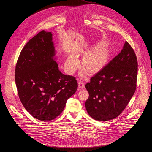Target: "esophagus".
I'll use <instances>...</instances> for the list:
<instances>
[{
	"instance_id": "1",
	"label": "esophagus",
	"mask_w": 152,
	"mask_h": 152,
	"mask_svg": "<svg viewBox=\"0 0 152 152\" xmlns=\"http://www.w3.org/2000/svg\"><path fill=\"white\" fill-rule=\"evenodd\" d=\"M84 88H85L84 83L82 80H79V82H78V88H79V90L83 89Z\"/></svg>"
}]
</instances>
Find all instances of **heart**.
<instances>
[{
  "instance_id": "obj_1",
  "label": "heart",
  "mask_w": 152,
  "mask_h": 152,
  "mask_svg": "<svg viewBox=\"0 0 152 152\" xmlns=\"http://www.w3.org/2000/svg\"><path fill=\"white\" fill-rule=\"evenodd\" d=\"M110 52L104 42L100 44L88 52L82 59L81 67L90 75H93L101 71L110 59ZM78 56H70L65 64V69L69 74L74 73L79 68Z\"/></svg>"
}]
</instances>
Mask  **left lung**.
Here are the masks:
<instances>
[{
    "label": "left lung",
    "instance_id": "1",
    "mask_svg": "<svg viewBox=\"0 0 152 152\" xmlns=\"http://www.w3.org/2000/svg\"><path fill=\"white\" fill-rule=\"evenodd\" d=\"M137 75L136 54L126 41L121 52L85 85L89 93L85 107L90 117L100 121L117 117L135 93Z\"/></svg>",
    "mask_w": 152,
    "mask_h": 152
}]
</instances>
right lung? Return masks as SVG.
I'll list each match as a JSON object with an SVG mask.
<instances>
[{"mask_svg": "<svg viewBox=\"0 0 152 152\" xmlns=\"http://www.w3.org/2000/svg\"><path fill=\"white\" fill-rule=\"evenodd\" d=\"M52 36L42 31L31 38L21 50L15 70L21 103L32 117L42 121L59 116L78 86L75 77L59 70L53 59Z\"/></svg>", "mask_w": 152, "mask_h": 152, "instance_id": "obj_1", "label": "right lung"}]
</instances>
